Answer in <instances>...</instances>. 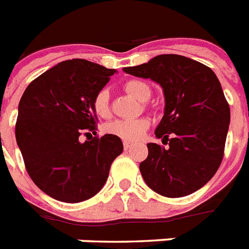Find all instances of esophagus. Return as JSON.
Listing matches in <instances>:
<instances>
[{"instance_id": "1", "label": "esophagus", "mask_w": 249, "mask_h": 249, "mask_svg": "<svg viewBox=\"0 0 249 249\" xmlns=\"http://www.w3.org/2000/svg\"><path fill=\"white\" fill-rule=\"evenodd\" d=\"M133 143H130V142H124V148L125 150H129V148L132 147Z\"/></svg>"}]
</instances>
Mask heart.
Here are the masks:
<instances>
[{"label": "heart", "mask_w": 249, "mask_h": 249, "mask_svg": "<svg viewBox=\"0 0 249 249\" xmlns=\"http://www.w3.org/2000/svg\"><path fill=\"white\" fill-rule=\"evenodd\" d=\"M125 89L130 93L133 97H136L138 101H147L151 97V89L147 84L132 80L125 85ZM94 109L101 117H108L111 115V107H109V91L107 89H102L94 98ZM150 128V120L147 117H137V119H117V120L109 121L103 126V130L108 134L117 137L123 141H134L141 140L143 134Z\"/></svg>", "instance_id": "b5f03b06"}]
</instances>
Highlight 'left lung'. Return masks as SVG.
Returning <instances> with one entry per match:
<instances>
[{"instance_id":"left-lung-1","label":"left lung","mask_w":249,"mask_h":249,"mask_svg":"<svg viewBox=\"0 0 249 249\" xmlns=\"http://www.w3.org/2000/svg\"><path fill=\"white\" fill-rule=\"evenodd\" d=\"M123 71L158 83L165 99L155 134L169 146L147 143V159L140 164L144 182L163 196L195 193L218 169L230 124V107L216 73L177 54L158 55Z\"/></svg>"}]
</instances>
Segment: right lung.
I'll return each mask as SVG.
<instances>
[{
  "label": "right lung",
  "mask_w": 249,
  "mask_h": 249,
  "mask_svg": "<svg viewBox=\"0 0 249 249\" xmlns=\"http://www.w3.org/2000/svg\"><path fill=\"white\" fill-rule=\"evenodd\" d=\"M113 73L116 70L89 60H64L33 80L21 95L18 147L29 177L56 200L79 203L99 193L123 152V142L112 134L80 141L95 130L94 98Z\"/></svg>",
  "instance_id": "1"
}]
</instances>
